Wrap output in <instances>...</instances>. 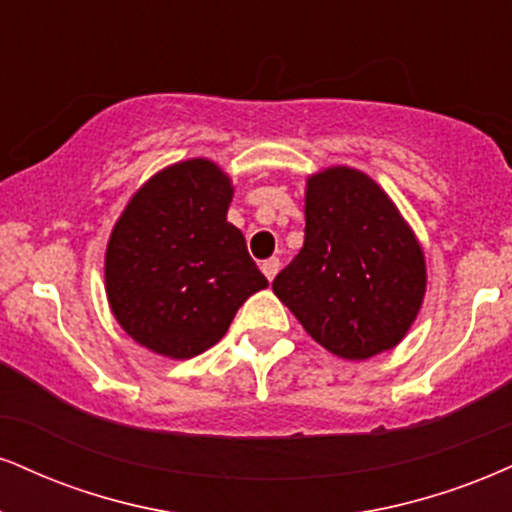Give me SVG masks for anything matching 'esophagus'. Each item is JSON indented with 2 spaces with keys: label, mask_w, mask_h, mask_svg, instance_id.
I'll use <instances>...</instances> for the list:
<instances>
[{
  "label": "esophagus",
  "mask_w": 512,
  "mask_h": 512,
  "mask_svg": "<svg viewBox=\"0 0 512 512\" xmlns=\"http://www.w3.org/2000/svg\"><path fill=\"white\" fill-rule=\"evenodd\" d=\"M279 267H281V262L276 260V257H269V260L262 262V274L267 276L269 281H274V276H276V272H279Z\"/></svg>",
  "instance_id": "esophagus-1"
}]
</instances>
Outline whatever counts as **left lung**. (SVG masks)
I'll return each mask as SVG.
<instances>
[{"mask_svg": "<svg viewBox=\"0 0 512 512\" xmlns=\"http://www.w3.org/2000/svg\"><path fill=\"white\" fill-rule=\"evenodd\" d=\"M272 288L319 346L367 360L398 346L415 322L424 252L372 178L331 166L307 178L305 243Z\"/></svg>", "mask_w": 512, "mask_h": 512, "instance_id": "8db88e82", "label": "left lung"}]
</instances>
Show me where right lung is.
<instances>
[{
    "label": "right lung",
    "mask_w": 512,
    "mask_h": 512,
    "mask_svg": "<svg viewBox=\"0 0 512 512\" xmlns=\"http://www.w3.org/2000/svg\"><path fill=\"white\" fill-rule=\"evenodd\" d=\"M231 178L209 159L166 166L131 197L104 257L116 322L152 353L188 360L229 331L269 286L226 221Z\"/></svg>",
    "instance_id": "1"
}]
</instances>
